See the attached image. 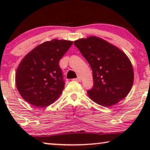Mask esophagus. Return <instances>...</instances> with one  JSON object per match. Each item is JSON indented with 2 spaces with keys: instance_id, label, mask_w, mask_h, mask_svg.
Listing matches in <instances>:
<instances>
[{
  "instance_id": "obj_1",
  "label": "esophagus",
  "mask_w": 150,
  "mask_h": 150,
  "mask_svg": "<svg viewBox=\"0 0 150 150\" xmlns=\"http://www.w3.org/2000/svg\"><path fill=\"white\" fill-rule=\"evenodd\" d=\"M74 81H77V82H81V77L80 76H78L76 79H73Z\"/></svg>"
}]
</instances>
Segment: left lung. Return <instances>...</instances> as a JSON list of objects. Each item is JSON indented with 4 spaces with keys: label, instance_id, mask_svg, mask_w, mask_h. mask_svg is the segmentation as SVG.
<instances>
[{
    "label": "left lung",
    "instance_id": "left-lung-1",
    "mask_svg": "<svg viewBox=\"0 0 150 150\" xmlns=\"http://www.w3.org/2000/svg\"><path fill=\"white\" fill-rule=\"evenodd\" d=\"M74 44L91 67L93 87L87 91L90 99L108 107L126 98L134 82V71L128 56L96 36L79 39Z\"/></svg>",
    "mask_w": 150,
    "mask_h": 150
}]
</instances>
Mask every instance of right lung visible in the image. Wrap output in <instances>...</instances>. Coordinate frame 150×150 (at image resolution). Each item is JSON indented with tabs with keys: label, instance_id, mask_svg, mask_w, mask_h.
<instances>
[{
	"label": "right lung",
	"instance_id": "obj_1",
	"mask_svg": "<svg viewBox=\"0 0 150 150\" xmlns=\"http://www.w3.org/2000/svg\"><path fill=\"white\" fill-rule=\"evenodd\" d=\"M73 44L54 39L35 47L22 59L16 73L20 96L37 107H46L56 101L65 87L59 61Z\"/></svg>",
	"mask_w": 150,
	"mask_h": 150
}]
</instances>
